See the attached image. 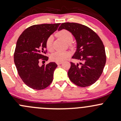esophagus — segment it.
<instances>
[{"label": "esophagus", "instance_id": "34e87169", "mask_svg": "<svg viewBox=\"0 0 121 121\" xmlns=\"http://www.w3.org/2000/svg\"><path fill=\"white\" fill-rule=\"evenodd\" d=\"M57 65H60L61 64H62V62H56Z\"/></svg>", "mask_w": 121, "mask_h": 121}]
</instances>
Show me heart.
<instances>
[{"label":"heart","mask_w":121,"mask_h":121,"mask_svg":"<svg viewBox=\"0 0 121 121\" xmlns=\"http://www.w3.org/2000/svg\"><path fill=\"white\" fill-rule=\"evenodd\" d=\"M56 35L58 37L61 38L62 39L65 40L66 42L68 43L69 46H72V44L70 42L73 40V35L70 31L66 30H62L58 32L56 34ZM53 36H50L46 42V46L47 49L49 51L53 50ZM69 56V53L67 51H64V52L57 51L51 55V59L54 61L62 62L64 61Z\"/></svg>","instance_id":"heart-1"}]
</instances>
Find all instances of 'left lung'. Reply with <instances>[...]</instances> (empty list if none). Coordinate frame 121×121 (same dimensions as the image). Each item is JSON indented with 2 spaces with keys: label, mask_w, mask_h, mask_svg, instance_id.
I'll return each instance as SVG.
<instances>
[{
  "label": "left lung",
  "mask_w": 121,
  "mask_h": 121,
  "mask_svg": "<svg viewBox=\"0 0 121 121\" xmlns=\"http://www.w3.org/2000/svg\"><path fill=\"white\" fill-rule=\"evenodd\" d=\"M63 29L70 31L77 41V49L72 58L82 61L81 65L71 62L68 77L78 86H91L101 76L106 63L103 43L95 31L82 24L64 22L58 30Z\"/></svg>",
  "instance_id": "left-lung-1"
}]
</instances>
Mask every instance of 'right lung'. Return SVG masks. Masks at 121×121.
I'll return each mask as SVG.
<instances>
[{"label":"right lung","instance_id":"obj_1","mask_svg":"<svg viewBox=\"0 0 121 121\" xmlns=\"http://www.w3.org/2000/svg\"><path fill=\"white\" fill-rule=\"evenodd\" d=\"M60 23L34 25L26 28L18 39L14 54V61L19 76L28 87L42 90L50 85L57 65L51 62L39 65L46 56V42L57 30Z\"/></svg>","mask_w":121,"mask_h":121}]
</instances>
